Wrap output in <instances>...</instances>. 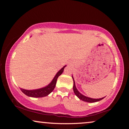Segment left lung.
I'll list each match as a JSON object with an SVG mask.
<instances>
[{
	"mask_svg": "<svg viewBox=\"0 0 129 129\" xmlns=\"http://www.w3.org/2000/svg\"><path fill=\"white\" fill-rule=\"evenodd\" d=\"M72 78H73V89L74 93H75V94L76 95V96H77V97L79 98V99H80L81 100H82V101H85V102H95L101 101V100H102V99H104L105 98V97H103V98H101V99H91V98L86 97V96L82 95V94H81L79 92V91H78L77 88H76L75 80H74L73 77H72Z\"/></svg>",
	"mask_w": 129,
	"mask_h": 129,
	"instance_id": "1",
	"label": "left lung"
}]
</instances>
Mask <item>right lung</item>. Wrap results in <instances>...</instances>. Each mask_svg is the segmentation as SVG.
Instances as JSON below:
<instances>
[{
  "label": "right lung",
  "mask_w": 129,
  "mask_h": 129,
  "mask_svg": "<svg viewBox=\"0 0 129 129\" xmlns=\"http://www.w3.org/2000/svg\"><path fill=\"white\" fill-rule=\"evenodd\" d=\"M65 67L66 66H64L61 69V70H60V71L58 72L57 73L56 75L55 76V77H54L53 80L52 81V82L46 87H44V88L39 89H36V90H25V89H23L22 88H20V90L24 94H25V95L29 96V97H45V96L49 94L53 90V89L56 86V81H57V78L58 77V76H60L62 73Z\"/></svg>",
  "instance_id": "right-lung-1"
}]
</instances>
